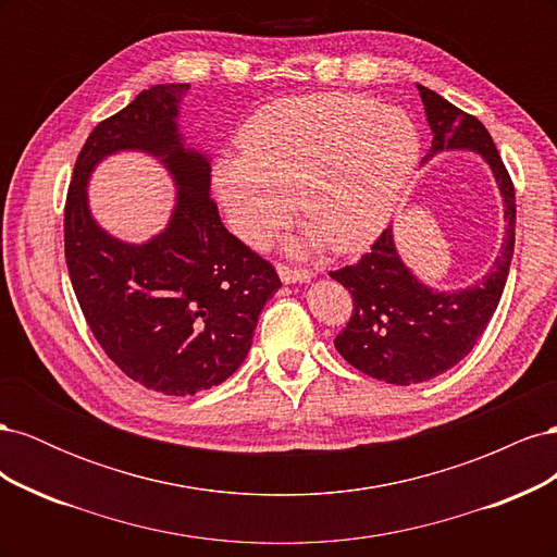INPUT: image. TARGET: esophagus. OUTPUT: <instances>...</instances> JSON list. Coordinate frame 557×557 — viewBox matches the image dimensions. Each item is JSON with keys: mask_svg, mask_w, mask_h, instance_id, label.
Here are the masks:
<instances>
[{"mask_svg": "<svg viewBox=\"0 0 557 557\" xmlns=\"http://www.w3.org/2000/svg\"><path fill=\"white\" fill-rule=\"evenodd\" d=\"M278 276L283 283H309L311 274L305 272V269H290L285 264H278Z\"/></svg>", "mask_w": 557, "mask_h": 557, "instance_id": "1", "label": "esophagus"}]
</instances>
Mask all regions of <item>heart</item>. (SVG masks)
<instances>
[{
    "mask_svg": "<svg viewBox=\"0 0 557 557\" xmlns=\"http://www.w3.org/2000/svg\"><path fill=\"white\" fill-rule=\"evenodd\" d=\"M242 156L213 164L215 197L244 242H260L290 211L305 225L297 250L372 244L418 170L420 137L399 109L344 92L285 97L244 125Z\"/></svg>",
    "mask_w": 557,
    "mask_h": 557,
    "instance_id": "b5f03b06",
    "label": "heart"
}]
</instances>
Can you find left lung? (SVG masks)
<instances>
[{
	"label": "left lung",
	"mask_w": 557,
	"mask_h": 557,
	"mask_svg": "<svg viewBox=\"0 0 557 557\" xmlns=\"http://www.w3.org/2000/svg\"><path fill=\"white\" fill-rule=\"evenodd\" d=\"M423 99L432 132L430 162L440 153L469 150L491 166L504 207V239L487 274L458 290H436L401 260L393 225L358 264L330 272L352 295V315L334 346L362 374L395 383H423L448 372L469 356L491 323L509 276L516 244V193L491 132L474 115L453 107L425 86Z\"/></svg>",
	"instance_id": "obj_1"
}]
</instances>
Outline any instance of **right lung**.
Wrapping results in <instances>:
<instances>
[{"instance_id":"right-lung-1","label":"right lung","mask_w":557,"mask_h":557,"mask_svg":"<svg viewBox=\"0 0 557 557\" xmlns=\"http://www.w3.org/2000/svg\"><path fill=\"white\" fill-rule=\"evenodd\" d=\"M188 83L141 90L99 123L74 166L64 209V256L99 346L148 391L195 395L246 360L258 318L281 281L274 267L225 230L211 199V158L178 127ZM117 152H144L171 174V221L139 245L117 240L91 215L87 185Z\"/></svg>"}]
</instances>
